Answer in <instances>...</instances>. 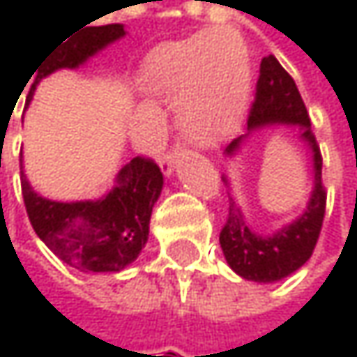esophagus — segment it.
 <instances>
[{"label":"esophagus","mask_w":357,"mask_h":357,"mask_svg":"<svg viewBox=\"0 0 357 357\" xmlns=\"http://www.w3.org/2000/svg\"><path fill=\"white\" fill-rule=\"evenodd\" d=\"M178 157L179 146H174V149H169V151L163 153V157H161V169H163L165 176H172V172H174V167L178 163Z\"/></svg>","instance_id":"34e87169"}]
</instances>
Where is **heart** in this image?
Returning <instances> with one entry per match:
<instances>
[{"label": "heart", "mask_w": 357, "mask_h": 357, "mask_svg": "<svg viewBox=\"0 0 357 357\" xmlns=\"http://www.w3.org/2000/svg\"><path fill=\"white\" fill-rule=\"evenodd\" d=\"M149 82L167 97L183 99L181 128L200 144L231 134L248 105L250 53L229 29L161 45L146 63Z\"/></svg>", "instance_id": "obj_1"}]
</instances>
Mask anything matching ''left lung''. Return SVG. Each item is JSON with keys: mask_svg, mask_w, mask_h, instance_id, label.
Here are the masks:
<instances>
[{"mask_svg": "<svg viewBox=\"0 0 357 357\" xmlns=\"http://www.w3.org/2000/svg\"><path fill=\"white\" fill-rule=\"evenodd\" d=\"M264 126L298 128V138L310 149L314 188L306 211L289 225L273 236H258L244 221L238 204L229 198L227 221L221 229L219 242L227 264L244 279L258 283L279 281L298 271L314 252L319 242L326 206V192L322 185V157L306 105L298 93L294 78L283 70L275 55L260 61V76L256 82V97L250 109L248 134ZM248 134L236 138L225 155L234 157Z\"/></svg>", "mask_w": 357, "mask_h": 357, "instance_id": "8db88e82", "label": "left lung"}]
</instances>
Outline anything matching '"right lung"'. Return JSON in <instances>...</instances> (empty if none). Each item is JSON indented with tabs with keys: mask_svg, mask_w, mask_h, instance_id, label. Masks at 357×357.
<instances>
[{
	"mask_svg": "<svg viewBox=\"0 0 357 357\" xmlns=\"http://www.w3.org/2000/svg\"><path fill=\"white\" fill-rule=\"evenodd\" d=\"M126 35L121 24L91 26L68 36L43 59L26 101L40 78L59 68H78L109 43ZM35 70V72H36ZM33 78V76H31ZM22 174V198L35 234L70 266L84 273H117L132 264L149 240V223L163 190V174L153 159L134 157L117 174L113 190L101 200L55 202L38 196Z\"/></svg>",
	"mask_w": 357,
	"mask_h": 357,
	"instance_id": "right-lung-1",
	"label": "right lung"
}]
</instances>
